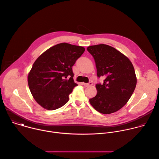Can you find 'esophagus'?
Here are the masks:
<instances>
[{
    "mask_svg": "<svg viewBox=\"0 0 159 159\" xmlns=\"http://www.w3.org/2000/svg\"><path fill=\"white\" fill-rule=\"evenodd\" d=\"M85 87H89V86H90L93 85V83L92 82H89V83H83L82 84Z\"/></svg>",
    "mask_w": 159,
    "mask_h": 159,
    "instance_id": "1",
    "label": "esophagus"
}]
</instances>
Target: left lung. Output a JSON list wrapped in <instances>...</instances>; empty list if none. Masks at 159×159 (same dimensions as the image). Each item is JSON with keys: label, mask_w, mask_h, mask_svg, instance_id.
<instances>
[{"label": "left lung", "mask_w": 159, "mask_h": 159, "mask_svg": "<svg viewBox=\"0 0 159 159\" xmlns=\"http://www.w3.org/2000/svg\"><path fill=\"white\" fill-rule=\"evenodd\" d=\"M87 50L94 59L98 77L104 78L102 84L96 85L98 93L89 102L102 114L116 112L127 103L137 85L133 65L127 57L109 45H93Z\"/></svg>", "instance_id": "obj_1"}]
</instances>
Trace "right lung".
<instances>
[{"instance_id": "right-lung-1", "label": "right lung", "mask_w": 159, "mask_h": 159, "mask_svg": "<svg viewBox=\"0 0 159 159\" xmlns=\"http://www.w3.org/2000/svg\"><path fill=\"white\" fill-rule=\"evenodd\" d=\"M84 51L82 47L62 43L36 60L28 82L33 97L41 107L55 110L69 101V94L78 85L74 82L72 67Z\"/></svg>"}]
</instances>
